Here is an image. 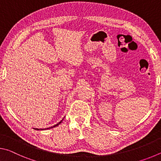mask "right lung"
Instances as JSON below:
<instances>
[{"instance_id":"1","label":"right lung","mask_w":161,"mask_h":161,"mask_svg":"<svg viewBox=\"0 0 161 161\" xmlns=\"http://www.w3.org/2000/svg\"><path fill=\"white\" fill-rule=\"evenodd\" d=\"M62 120H63V119H62ZM62 121H59L58 124H55V125H54V126H51V127H50V128H47V129H53V128H54V127H55V126H58V125H59V124H60V123H62ZM35 129V130H44V129Z\"/></svg>"}]
</instances>
